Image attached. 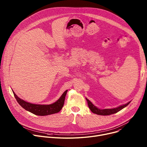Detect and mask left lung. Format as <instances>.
<instances>
[{
    "mask_svg": "<svg viewBox=\"0 0 147 147\" xmlns=\"http://www.w3.org/2000/svg\"><path fill=\"white\" fill-rule=\"evenodd\" d=\"M86 100H87L88 102V105L89 108L90 109L91 111L93 112L94 113H95L96 115H103V116H107V115H110L112 114L116 113L118 112L119 111H121L122 109L126 107L130 103V102H129L126 104L123 105H121L119 107H117L116 108H113V109H100L96 107L95 105L92 103V102L88 100L87 98H86Z\"/></svg>",
    "mask_w": 147,
    "mask_h": 147,
    "instance_id": "left-lung-1",
    "label": "left lung"
}]
</instances>
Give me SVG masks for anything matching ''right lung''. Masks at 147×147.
Returning <instances> with one entry per match:
<instances>
[{"label": "right lung", "instance_id": "add662e5", "mask_svg": "<svg viewBox=\"0 0 147 147\" xmlns=\"http://www.w3.org/2000/svg\"><path fill=\"white\" fill-rule=\"evenodd\" d=\"M67 92V90L65 91L60 98L53 103L50 105H39L31 103L20 99L13 91L14 96L20 105L26 111L38 116H47L60 112L63 107Z\"/></svg>", "mask_w": 147, "mask_h": 147}]
</instances>
